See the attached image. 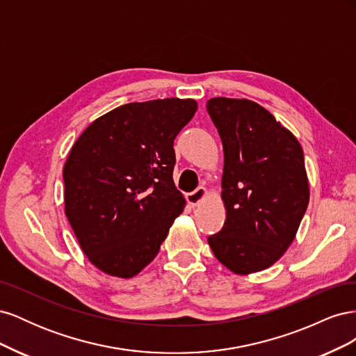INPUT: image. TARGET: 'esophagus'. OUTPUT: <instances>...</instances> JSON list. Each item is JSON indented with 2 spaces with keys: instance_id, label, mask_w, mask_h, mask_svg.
Returning a JSON list of instances; mask_svg holds the SVG:
<instances>
[{
  "instance_id": "esophagus-1",
  "label": "esophagus",
  "mask_w": 356,
  "mask_h": 356,
  "mask_svg": "<svg viewBox=\"0 0 356 356\" xmlns=\"http://www.w3.org/2000/svg\"><path fill=\"white\" fill-rule=\"evenodd\" d=\"M204 196H207V188L204 187H197L195 191H191L187 195V202L191 204V207H196V204H199Z\"/></svg>"
}]
</instances>
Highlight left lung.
Instances as JSON below:
<instances>
[{"label": "left lung", "instance_id": "obj_1", "mask_svg": "<svg viewBox=\"0 0 356 356\" xmlns=\"http://www.w3.org/2000/svg\"><path fill=\"white\" fill-rule=\"evenodd\" d=\"M224 149L225 221L208 243L232 272L264 270L294 241L309 203L301 145L261 105L212 98L207 104Z\"/></svg>", "mask_w": 356, "mask_h": 356}]
</instances>
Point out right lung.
Segmentation results:
<instances>
[{
    "label": "right lung",
    "mask_w": 356,
    "mask_h": 356,
    "mask_svg": "<svg viewBox=\"0 0 356 356\" xmlns=\"http://www.w3.org/2000/svg\"><path fill=\"white\" fill-rule=\"evenodd\" d=\"M197 110L166 98L117 106L86 129L63 168L65 213L99 270L132 277L154 260L186 207L174 141Z\"/></svg>",
    "instance_id": "add662e5"
}]
</instances>
